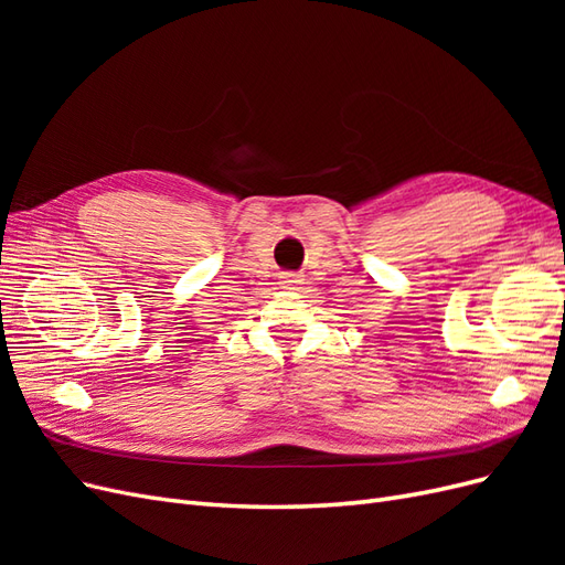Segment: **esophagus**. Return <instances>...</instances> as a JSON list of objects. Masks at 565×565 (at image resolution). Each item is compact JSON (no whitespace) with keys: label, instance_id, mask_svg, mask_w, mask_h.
Listing matches in <instances>:
<instances>
[{"label":"esophagus","instance_id":"34e87169","mask_svg":"<svg viewBox=\"0 0 565 565\" xmlns=\"http://www.w3.org/2000/svg\"><path fill=\"white\" fill-rule=\"evenodd\" d=\"M301 282H303V276H299V273H282V276H280V285L285 289H295Z\"/></svg>","mask_w":565,"mask_h":565}]
</instances>
